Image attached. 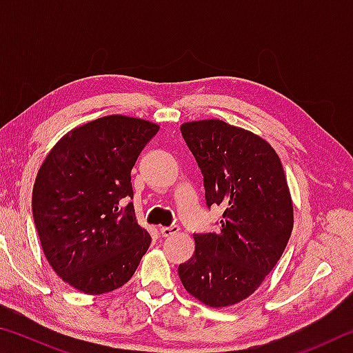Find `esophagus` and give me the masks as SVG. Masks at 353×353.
I'll use <instances>...</instances> for the list:
<instances>
[{
  "label": "esophagus",
  "instance_id": "esophagus-1",
  "mask_svg": "<svg viewBox=\"0 0 353 353\" xmlns=\"http://www.w3.org/2000/svg\"><path fill=\"white\" fill-rule=\"evenodd\" d=\"M179 232V227L177 225H170V227H160V234H162V236H171V235H176Z\"/></svg>",
  "mask_w": 353,
  "mask_h": 353
}]
</instances>
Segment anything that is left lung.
Instances as JSON below:
<instances>
[{
  "instance_id": "8db88e82",
  "label": "left lung",
  "mask_w": 353,
  "mask_h": 353,
  "mask_svg": "<svg viewBox=\"0 0 353 353\" xmlns=\"http://www.w3.org/2000/svg\"><path fill=\"white\" fill-rule=\"evenodd\" d=\"M181 132L204 176L207 207L224 213L218 232L193 235L194 254L179 277L205 305H235L263 283L291 236L283 166L266 140L221 119L183 123Z\"/></svg>"
}]
</instances>
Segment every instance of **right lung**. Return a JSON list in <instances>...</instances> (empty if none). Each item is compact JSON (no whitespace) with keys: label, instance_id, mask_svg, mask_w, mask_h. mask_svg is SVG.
Returning a JSON list of instances; mask_svg holds the SVG:
<instances>
[{"label":"right lung","instance_id":"obj_1","mask_svg":"<svg viewBox=\"0 0 353 353\" xmlns=\"http://www.w3.org/2000/svg\"><path fill=\"white\" fill-rule=\"evenodd\" d=\"M159 124L109 115L59 140L35 177L32 214L41 249L70 286L98 296L128 283L151 244L135 219L130 172Z\"/></svg>","mask_w":353,"mask_h":353}]
</instances>
